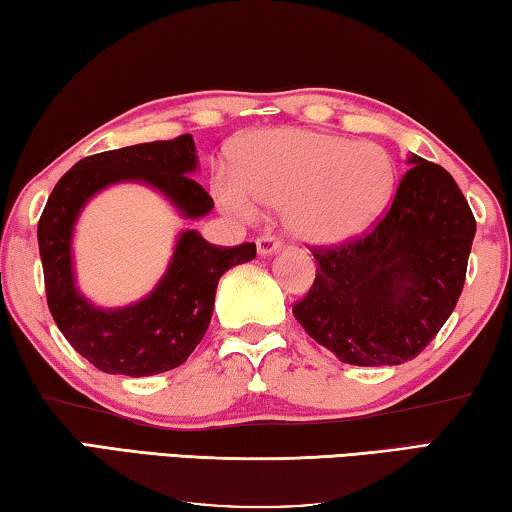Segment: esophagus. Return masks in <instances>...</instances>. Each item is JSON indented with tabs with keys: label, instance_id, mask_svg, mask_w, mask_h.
Here are the masks:
<instances>
[{
	"label": "esophagus",
	"instance_id": "obj_1",
	"mask_svg": "<svg viewBox=\"0 0 512 512\" xmlns=\"http://www.w3.org/2000/svg\"><path fill=\"white\" fill-rule=\"evenodd\" d=\"M281 249V240L274 238V236H263L256 240V251L258 256H272L276 251Z\"/></svg>",
	"mask_w": 512,
	"mask_h": 512
}]
</instances>
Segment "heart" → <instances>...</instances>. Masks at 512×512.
Returning <instances> with one entry per match:
<instances>
[{
  "mask_svg": "<svg viewBox=\"0 0 512 512\" xmlns=\"http://www.w3.org/2000/svg\"><path fill=\"white\" fill-rule=\"evenodd\" d=\"M396 179L391 155L375 143L281 128L242 139L238 168H222L213 191L236 218H258V204L283 206L285 227L294 238L339 247L380 222L396 193Z\"/></svg>",
  "mask_w": 512,
  "mask_h": 512,
  "instance_id": "obj_1",
  "label": "heart"
}]
</instances>
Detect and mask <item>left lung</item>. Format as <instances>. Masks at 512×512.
Listing matches in <instances>:
<instances>
[{
    "instance_id": "left-lung-1",
    "label": "left lung",
    "mask_w": 512,
    "mask_h": 512,
    "mask_svg": "<svg viewBox=\"0 0 512 512\" xmlns=\"http://www.w3.org/2000/svg\"><path fill=\"white\" fill-rule=\"evenodd\" d=\"M391 209L364 238L319 249L292 308L339 362L398 366L432 342L461 297L477 222L445 168L411 152Z\"/></svg>"
}]
</instances>
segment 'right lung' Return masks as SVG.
I'll return each instance as SVG.
<instances>
[{
    "label": "right lung",
    "instance_id": "add662e5",
    "mask_svg": "<svg viewBox=\"0 0 512 512\" xmlns=\"http://www.w3.org/2000/svg\"><path fill=\"white\" fill-rule=\"evenodd\" d=\"M195 170V141L182 134L80 159L49 195L38 222L47 303L60 333L98 371L148 378L184 364L211 324L220 276L256 258L254 242L224 249L200 231L182 229L166 272L143 299L101 308L80 292L71 245L87 202L114 184H143L184 220H200L211 213L213 200L188 177Z\"/></svg>",
    "mask_w": 512,
    "mask_h": 512
}]
</instances>
